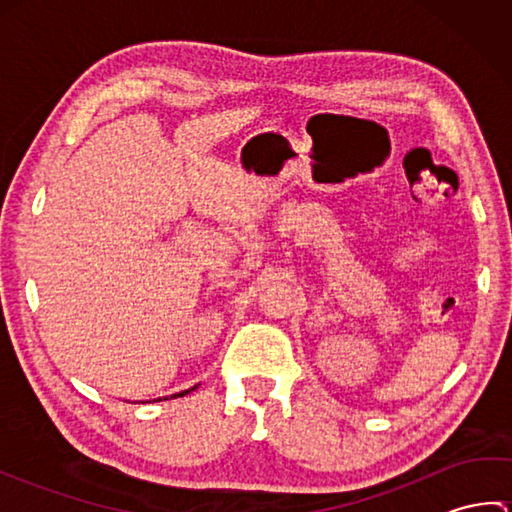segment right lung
I'll list each match as a JSON object with an SVG mask.
<instances>
[{
  "label": "right lung",
  "instance_id": "add662e5",
  "mask_svg": "<svg viewBox=\"0 0 512 512\" xmlns=\"http://www.w3.org/2000/svg\"><path fill=\"white\" fill-rule=\"evenodd\" d=\"M195 387H198V385H195ZM195 387H191V389H184V391H178V394H173V396H165V398H156L154 402H160V400H169V398H178V396H187V394H189V391H193Z\"/></svg>",
  "mask_w": 512,
  "mask_h": 512
}]
</instances>
